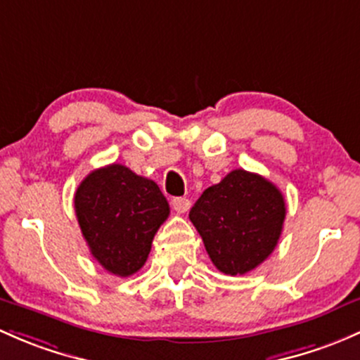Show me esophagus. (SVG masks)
<instances>
[{
	"label": "esophagus",
	"mask_w": 360,
	"mask_h": 360,
	"mask_svg": "<svg viewBox=\"0 0 360 360\" xmlns=\"http://www.w3.org/2000/svg\"><path fill=\"white\" fill-rule=\"evenodd\" d=\"M172 209L177 212V214H184V212L190 210V200L188 198H172Z\"/></svg>",
	"instance_id": "1"
}]
</instances>
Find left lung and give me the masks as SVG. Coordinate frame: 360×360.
Returning <instances> with one entry per match:
<instances>
[{
	"label": "left lung",
	"instance_id": "left-lung-1",
	"mask_svg": "<svg viewBox=\"0 0 360 360\" xmlns=\"http://www.w3.org/2000/svg\"><path fill=\"white\" fill-rule=\"evenodd\" d=\"M283 193L259 174L231 170L190 210L212 264L224 274L255 269L278 245L285 222Z\"/></svg>",
	"mask_w": 360,
	"mask_h": 360
}]
</instances>
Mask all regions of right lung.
<instances>
[{"instance_id":"right-lung-1","label":"right lung","mask_w":360,"mask_h":360,"mask_svg":"<svg viewBox=\"0 0 360 360\" xmlns=\"http://www.w3.org/2000/svg\"><path fill=\"white\" fill-rule=\"evenodd\" d=\"M74 209L91 255L120 278L145 266L170 212L157 183L120 164L89 172L75 191Z\"/></svg>"}]
</instances>
